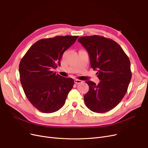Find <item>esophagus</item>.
<instances>
[{
	"instance_id": "obj_1",
	"label": "esophagus",
	"mask_w": 148,
	"mask_h": 148,
	"mask_svg": "<svg viewBox=\"0 0 148 148\" xmlns=\"http://www.w3.org/2000/svg\"><path fill=\"white\" fill-rule=\"evenodd\" d=\"M82 82H83V81H81V80H79V79H75V84H81V83H82Z\"/></svg>"
}]
</instances>
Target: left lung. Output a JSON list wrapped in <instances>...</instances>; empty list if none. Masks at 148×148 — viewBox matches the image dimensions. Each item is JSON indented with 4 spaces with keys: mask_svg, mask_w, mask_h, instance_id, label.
<instances>
[{
    "mask_svg": "<svg viewBox=\"0 0 148 148\" xmlns=\"http://www.w3.org/2000/svg\"><path fill=\"white\" fill-rule=\"evenodd\" d=\"M88 51L90 66L97 70L100 80L97 85L86 81L89 90L84 96V102L90 110L104 113L114 109L125 95L132 73L129 59L114 40L97 35L78 38Z\"/></svg>",
    "mask_w": 148,
    "mask_h": 148,
    "instance_id": "1",
    "label": "left lung"
}]
</instances>
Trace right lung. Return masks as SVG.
Listing matches in <instances>:
<instances>
[{
    "mask_svg": "<svg viewBox=\"0 0 148 148\" xmlns=\"http://www.w3.org/2000/svg\"><path fill=\"white\" fill-rule=\"evenodd\" d=\"M78 36H58L40 39L28 49L21 60V83L30 103L39 111L49 114L60 109L73 88L74 80L53 72L59 66L64 52Z\"/></svg>",
    "mask_w": 148,
    "mask_h": 148,
    "instance_id": "add662e5",
    "label": "right lung"
}]
</instances>
